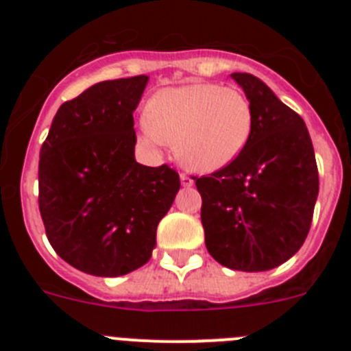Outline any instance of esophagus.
<instances>
[{"label":"esophagus","mask_w":351,"mask_h":351,"mask_svg":"<svg viewBox=\"0 0 351 351\" xmlns=\"http://www.w3.org/2000/svg\"><path fill=\"white\" fill-rule=\"evenodd\" d=\"M181 184L182 186H191V184H193V179H191L190 176H188V173L182 172L181 173Z\"/></svg>","instance_id":"obj_1"}]
</instances>
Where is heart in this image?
I'll return each instance as SVG.
<instances>
[{
	"instance_id": "1",
	"label": "heart",
	"mask_w": 351,
	"mask_h": 351,
	"mask_svg": "<svg viewBox=\"0 0 351 351\" xmlns=\"http://www.w3.org/2000/svg\"><path fill=\"white\" fill-rule=\"evenodd\" d=\"M141 130L151 147L173 141L186 167L214 172L232 163L246 147L253 108L237 88L186 84L161 89L149 100Z\"/></svg>"
}]
</instances>
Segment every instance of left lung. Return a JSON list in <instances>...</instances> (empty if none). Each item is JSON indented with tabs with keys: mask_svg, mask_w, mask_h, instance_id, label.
Wrapping results in <instances>:
<instances>
[{
	"mask_svg": "<svg viewBox=\"0 0 351 351\" xmlns=\"http://www.w3.org/2000/svg\"><path fill=\"white\" fill-rule=\"evenodd\" d=\"M253 108L243 153L210 176L193 178L202 197L206 246L234 271H269L308 237L318 167L302 117L251 73H232Z\"/></svg>",
	"mask_w": 351,
	"mask_h": 351,
	"instance_id": "obj_1",
	"label": "left lung"
}]
</instances>
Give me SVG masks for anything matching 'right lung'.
<instances>
[{"label":"right lung","instance_id":"obj_1","mask_svg":"<svg viewBox=\"0 0 351 351\" xmlns=\"http://www.w3.org/2000/svg\"><path fill=\"white\" fill-rule=\"evenodd\" d=\"M147 80H104L64 101L42 144L45 234L56 253L86 274L116 278L147 263L158 223L181 188L169 165L135 160L133 112Z\"/></svg>","mask_w":351,"mask_h":351}]
</instances>
